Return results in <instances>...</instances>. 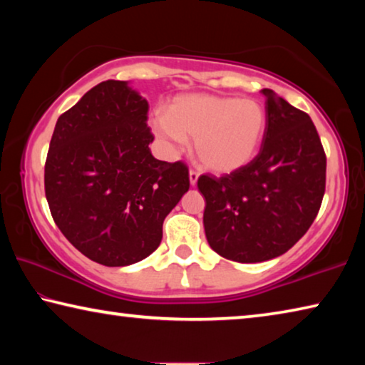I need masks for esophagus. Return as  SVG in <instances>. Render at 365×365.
I'll use <instances>...</instances> for the list:
<instances>
[{"label": "esophagus", "instance_id": "obj_1", "mask_svg": "<svg viewBox=\"0 0 365 365\" xmlns=\"http://www.w3.org/2000/svg\"><path fill=\"white\" fill-rule=\"evenodd\" d=\"M188 178H190V185H191V187H195V185L197 183V178H200V174H197L196 170H190Z\"/></svg>", "mask_w": 365, "mask_h": 365}]
</instances>
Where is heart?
<instances>
[{"mask_svg": "<svg viewBox=\"0 0 365 365\" xmlns=\"http://www.w3.org/2000/svg\"><path fill=\"white\" fill-rule=\"evenodd\" d=\"M150 125L169 151L177 153L187 138H195V154L202 168L214 174H232L257 156L267 119L255 100L188 93L175 96L168 114L154 115Z\"/></svg>", "mask_w": 365, "mask_h": 365, "instance_id": "heart-1", "label": "heart"}]
</instances>
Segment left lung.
<instances>
[{
	"mask_svg": "<svg viewBox=\"0 0 365 365\" xmlns=\"http://www.w3.org/2000/svg\"><path fill=\"white\" fill-rule=\"evenodd\" d=\"M265 133L257 156L230 175H201L202 224L222 257L264 262L287 252L322 205L327 159L311 117L264 88Z\"/></svg>",
	"mask_w": 365,
	"mask_h": 365,
	"instance_id": "obj_1",
	"label": "left lung"
}]
</instances>
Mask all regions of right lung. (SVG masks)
<instances>
[{
  "mask_svg": "<svg viewBox=\"0 0 365 365\" xmlns=\"http://www.w3.org/2000/svg\"><path fill=\"white\" fill-rule=\"evenodd\" d=\"M148 101L130 82L106 80L59 117L45 193L64 237L91 261L125 267L163 240L165 215L190 188L187 165L150 151Z\"/></svg>",
  "mask_w": 365,
  "mask_h": 365,
  "instance_id": "obj_1",
  "label": "right lung"
}]
</instances>
